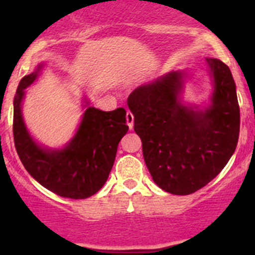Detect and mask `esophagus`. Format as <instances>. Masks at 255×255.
I'll return each mask as SVG.
<instances>
[{
  "label": "esophagus",
  "mask_w": 255,
  "mask_h": 255,
  "mask_svg": "<svg viewBox=\"0 0 255 255\" xmlns=\"http://www.w3.org/2000/svg\"><path fill=\"white\" fill-rule=\"evenodd\" d=\"M126 123H128V126H129L130 129H132V126H134V115L130 111L126 112Z\"/></svg>",
  "instance_id": "esophagus-1"
}]
</instances>
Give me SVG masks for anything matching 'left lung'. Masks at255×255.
<instances>
[{
  "label": "left lung",
  "mask_w": 255,
  "mask_h": 255,
  "mask_svg": "<svg viewBox=\"0 0 255 255\" xmlns=\"http://www.w3.org/2000/svg\"><path fill=\"white\" fill-rule=\"evenodd\" d=\"M215 91L204 111L182 105L180 71H172L131 92L128 106L153 181L164 191L188 195L206 186L235 152L240 108L229 66L207 58Z\"/></svg>",
  "instance_id": "left-lung-1"
}]
</instances>
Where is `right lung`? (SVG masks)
Instances as JSON below:
<instances>
[{"label":"right lung","instance_id":"1","mask_svg":"<svg viewBox=\"0 0 255 255\" xmlns=\"http://www.w3.org/2000/svg\"><path fill=\"white\" fill-rule=\"evenodd\" d=\"M40 65L20 80L13 97V141L21 163L40 185L70 199H85L100 190L114 166L117 145L128 132L125 108L105 112L88 107L73 140L62 149L39 147L21 116L24 89L37 79Z\"/></svg>","mask_w":255,"mask_h":255}]
</instances>
